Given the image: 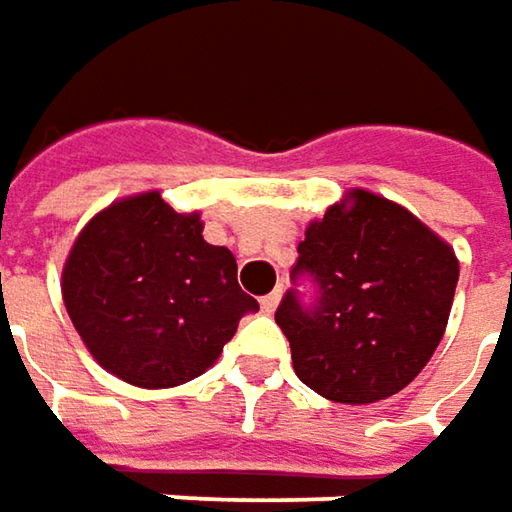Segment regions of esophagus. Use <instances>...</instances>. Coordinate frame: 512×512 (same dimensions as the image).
I'll use <instances>...</instances> for the list:
<instances>
[{"mask_svg": "<svg viewBox=\"0 0 512 512\" xmlns=\"http://www.w3.org/2000/svg\"><path fill=\"white\" fill-rule=\"evenodd\" d=\"M279 299H282V291L276 288V291H270L268 296H262V311L265 314H273L276 311V305H279Z\"/></svg>", "mask_w": 512, "mask_h": 512, "instance_id": "1", "label": "esophagus"}]
</instances>
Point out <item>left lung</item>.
Wrapping results in <instances>:
<instances>
[{
  "instance_id": "8db88e82",
  "label": "left lung",
  "mask_w": 512,
  "mask_h": 512,
  "mask_svg": "<svg viewBox=\"0 0 512 512\" xmlns=\"http://www.w3.org/2000/svg\"><path fill=\"white\" fill-rule=\"evenodd\" d=\"M294 288L276 308L296 377L334 403H374L409 386L444 337L458 285L447 242L366 190L305 230ZM308 281L311 292L298 291Z\"/></svg>"
}]
</instances>
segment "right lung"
Instances as JSON below:
<instances>
[{"label": "right lung", "instance_id": "add662e5", "mask_svg": "<svg viewBox=\"0 0 512 512\" xmlns=\"http://www.w3.org/2000/svg\"><path fill=\"white\" fill-rule=\"evenodd\" d=\"M198 216L143 192L86 224L63 270V299L94 360L143 389L204 374L259 302L239 288L227 247Z\"/></svg>", "mask_w": 512, "mask_h": 512}]
</instances>
